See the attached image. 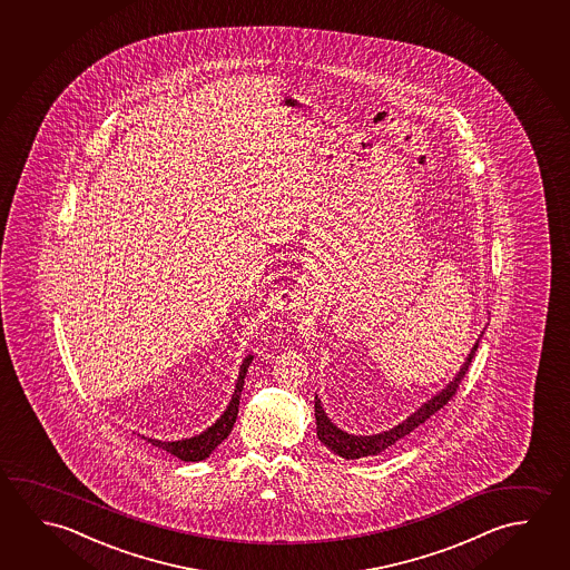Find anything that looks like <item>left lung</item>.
I'll return each mask as SVG.
<instances>
[{
  "label": "left lung",
  "instance_id": "obj_1",
  "mask_svg": "<svg viewBox=\"0 0 570 570\" xmlns=\"http://www.w3.org/2000/svg\"><path fill=\"white\" fill-rule=\"evenodd\" d=\"M481 336H483V332H481ZM481 336L476 337L475 344L471 347V352L466 354L465 362L459 367L455 377H453L441 392L435 393L431 400H428L421 407L413 411L407 420L397 423L392 430L374 433V435H352V433H347V431L340 430L336 423L327 417V413L324 411V407H322V402L317 400L316 395L314 407H316L317 439H320L330 451H334L336 455H340V458L360 459L370 458V455H380L382 451L392 448L397 441H402L405 435H410L411 431L417 430L421 423H425V421L430 420L433 413H438V411L455 395L459 383L463 380V375H465L469 365H471V360H473V355H475L476 345H479Z\"/></svg>",
  "mask_w": 570,
  "mask_h": 570
}]
</instances>
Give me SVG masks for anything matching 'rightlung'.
Instances as JSON below:
<instances>
[{
  "mask_svg": "<svg viewBox=\"0 0 570 570\" xmlns=\"http://www.w3.org/2000/svg\"><path fill=\"white\" fill-rule=\"evenodd\" d=\"M254 355H246L240 365V372H238V380L234 385L233 397L226 405L225 413L218 417V420L206 428L203 433H198L195 438L178 439V441H160V439L145 438L149 441L150 445L167 451L170 455L180 459V461H187V463H196V461H203L208 458L213 451H215L226 438L228 433L233 431L234 423H236V415H238V405H240V393H243L244 377L248 372V365L253 362Z\"/></svg>",
  "mask_w": 570,
  "mask_h": 570,
  "instance_id": "1",
  "label": "right lung"
}]
</instances>
